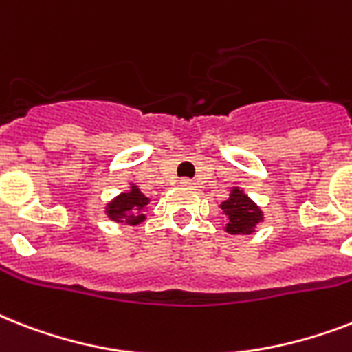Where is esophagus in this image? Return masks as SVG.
Segmentation results:
<instances>
[{
  "mask_svg": "<svg viewBox=\"0 0 352 352\" xmlns=\"http://www.w3.org/2000/svg\"><path fill=\"white\" fill-rule=\"evenodd\" d=\"M181 184H182V186H190V188H193V186H195V181H192V179H182Z\"/></svg>",
  "mask_w": 352,
  "mask_h": 352,
  "instance_id": "obj_1",
  "label": "esophagus"
}]
</instances>
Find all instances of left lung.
Returning a JSON list of instances; mask_svg holds the SVG:
<instances>
[{"label":"left lung","mask_w":352,"mask_h":352,"mask_svg":"<svg viewBox=\"0 0 352 352\" xmlns=\"http://www.w3.org/2000/svg\"><path fill=\"white\" fill-rule=\"evenodd\" d=\"M221 210L226 215L225 230L228 234L248 235L254 232L256 225L263 219L261 210L252 203L250 199L235 188L230 197L225 203H221Z\"/></svg>","instance_id":"obj_1"}]
</instances>
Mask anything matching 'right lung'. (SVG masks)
Masks as SVG:
<instances>
[{"instance_id":"right-lung-1","label":"right lung","mask_w":352,"mask_h":352,"mask_svg":"<svg viewBox=\"0 0 352 352\" xmlns=\"http://www.w3.org/2000/svg\"><path fill=\"white\" fill-rule=\"evenodd\" d=\"M149 203L148 197H144L137 188L133 186L129 193H122L113 203L107 204V215L113 221L118 223H127V225H138L144 221V214L140 210Z\"/></svg>"}]
</instances>
